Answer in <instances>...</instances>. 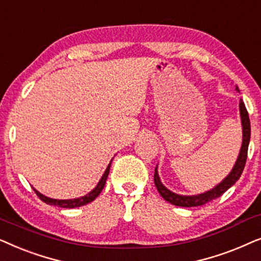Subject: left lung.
Returning <instances> with one entry per match:
<instances>
[{"label": "left lung", "mask_w": 261, "mask_h": 261, "mask_svg": "<svg viewBox=\"0 0 261 261\" xmlns=\"http://www.w3.org/2000/svg\"><path fill=\"white\" fill-rule=\"evenodd\" d=\"M235 90L236 92H240L238 86H235ZM239 109H240V117H241V125H242V144H241V149H240L238 159H236L235 165L232 167L230 173H229V174L225 176L220 184H217L214 189L206 191V192L193 194V196H184V194H178L173 192V191L168 190L165 185H163L161 182V179H160L158 166H156L154 181H155L156 189H158L159 193L161 194L163 199L176 206H182V207L200 206V205H204V204H206L207 201H211L216 199L218 197H221L225 191L230 189V187L238 181L240 176L242 174V172H244L246 160H247L248 144H249V140H251V123H249L248 112L247 110H246V106L244 101H242V99H240Z\"/></svg>", "instance_id": "obj_1"}]
</instances>
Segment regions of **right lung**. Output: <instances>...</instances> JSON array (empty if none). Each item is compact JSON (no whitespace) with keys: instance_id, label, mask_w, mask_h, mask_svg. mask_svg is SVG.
<instances>
[{"instance_id":"right-lung-1","label":"right lung","mask_w":261,"mask_h":261,"mask_svg":"<svg viewBox=\"0 0 261 261\" xmlns=\"http://www.w3.org/2000/svg\"><path fill=\"white\" fill-rule=\"evenodd\" d=\"M111 162H112V160H111ZM111 162L109 163V166H107L106 171L102 174L101 179L99 180L98 185H96L94 189L90 191V192L87 193L86 196H82L80 198H74V199H54V198L44 196V194H41L39 191H37L36 189H33V190H34V192L37 193V196L39 197L40 199L44 201V203L48 204V205H56V206H60V207H68V209H72V207H79V206L86 205V204H88V203H90V201L94 200L95 198L99 196L100 192L102 191L103 186H105V184H106L107 176H109L110 168H111Z\"/></svg>"}]
</instances>
